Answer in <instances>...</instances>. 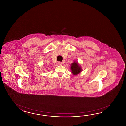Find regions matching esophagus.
<instances>
[{"instance_id": "34e87169", "label": "esophagus", "mask_w": 126, "mask_h": 126, "mask_svg": "<svg viewBox=\"0 0 126 126\" xmlns=\"http://www.w3.org/2000/svg\"><path fill=\"white\" fill-rule=\"evenodd\" d=\"M58 64H59V65H62V62H58Z\"/></svg>"}]
</instances>
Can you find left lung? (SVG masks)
Listing matches in <instances>:
<instances>
[{"instance_id": "obj_1", "label": "left lung", "mask_w": 126, "mask_h": 126, "mask_svg": "<svg viewBox=\"0 0 126 126\" xmlns=\"http://www.w3.org/2000/svg\"><path fill=\"white\" fill-rule=\"evenodd\" d=\"M70 69L72 74L74 75H78L82 71L80 64L76 61H74V62L71 64Z\"/></svg>"}]
</instances>
